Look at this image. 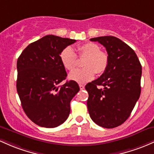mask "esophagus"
Returning a JSON list of instances; mask_svg holds the SVG:
<instances>
[{"mask_svg": "<svg viewBox=\"0 0 154 154\" xmlns=\"http://www.w3.org/2000/svg\"><path fill=\"white\" fill-rule=\"evenodd\" d=\"M79 87H80V89L82 90V89H84V85H83V84H79Z\"/></svg>", "mask_w": 154, "mask_h": 154, "instance_id": "obj_1", "label": "esophagus"}]
</instances>
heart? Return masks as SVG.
Segmentation results:
<instances>
[{"label":"heart","mask_w":154,"mask_h":154,"mask_svg":"<svg viewBox=\"0 0 154 154\" xmlns=\"http://www.w3.org/2000/svg\"><path fill=\"white\" fill-rule=\"evenodd\" d=\"M78 57H85L83 61L84 68L73 70L69 75V79L78 83H86L91 81L95 75L103 73L109 64V57L106 52L100 51L97 44L91 42L78 46ZM60 60L65 68L72 70L77 65V55L70 46L65 48L60 54Z\"/></svg>","instance_id":"1"}]
</instances>
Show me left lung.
<instances>
[{
	"instance_id": "1",
	"label": "left lung",
	"mask_w": 154,
	"mask_h": 154,
	"mask_svg": "<svg viewBox=\"0 0 154 154\" xmlns=\"http://www.w3.org/2000/svg\"><path fill=\"white\" fill-rule=\"evenodd\" d=\"M90 41L105 46L109 64L101 76L85 86L88 110L97 125L114 128L129 118L139 99L142 66L134 50L118 38L101 36Z\"/></svg>"
}]
</instances>
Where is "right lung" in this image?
Masks as SVG:
<instances>
[{"label": "right lung", "instance_id": "obj_1", "mask_svg": "<svg viewBox=\"0 0 154 154\" xmlns=\"http://www.w3.org/2000/svg\"><path fill=\"white\" fill-rule=\"evenodd\" d=\"M75 40L48 35L29 44L17 60V90L29 119L40 127L63 124L70 103L79 91L74 81L58 86L67 77L60 54Z\"/></svg>", "mask_w": 154, "mask_h": 154}]
</instances>
